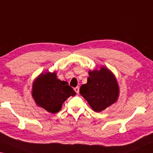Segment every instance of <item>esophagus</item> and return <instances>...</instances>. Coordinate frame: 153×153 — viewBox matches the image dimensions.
I'll use <instances>...</instances> for the list:
<instances>
[{
	"instance_id": "1",
	"label": "esophagus",
	"mask_w": 153,
	"mask_h": 153,
	"mask_svg": "<svg viewBox=\"0 0 153 153\" xmlns=\"http://www.w3.org/2000/svg\"><path fill=\"white\" fill-rule=\"evenodd\" d=\"M74 91H75V92H76V93L77 94H78V93H79V86H77V87H76V88H74Z\"/></svg>"
}]
</instances>
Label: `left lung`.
<instances>
[{"mask_svg": "<svg viewBox=\"0 0 153 153\" xmlns=\"http://www.w3.org/2000/svg\"><path fill=\"white\" fill-rule=\"evenodd\" d=\"M88 74L87 83L80 87L79 93L94 111L99 112L117 101L119 88L115 77L105 67Z\"/></svg>", "mask_w": 153, "mask_h": 153, "instance_id": "left-lung-1", "label": "left lung"}]
</instances>
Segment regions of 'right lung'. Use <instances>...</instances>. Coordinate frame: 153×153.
<instances>
[{
    "instance_id": "right-lung-1",
    "label": "right lung",
    "mask_w": 153,
    "mask_h": 153,
    "mask_svg": "<svg viewBox=\"0 0 153 153\" xmlns=\"http://www.w3.org/2000/svg\"><path fill=\"white\" fill-rule=\"evenodd\" d=\"M76 93L67 82L56 78V73L41 74L34 82L33 97L39 106L51 113L60 110L62 103Z\"/></svg>"
}]
</instances>
